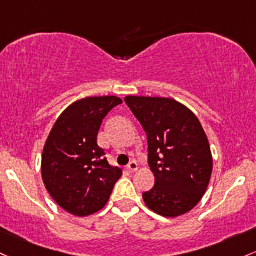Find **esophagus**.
<instances>
[{
	"label": "esophagus",
	"mask_w": 256,
	"mask_h": 256,
	"mask_svg": "<svg viewBox=\"0 0 256 256\" xmlns=\"http://www.w3.org/2000/svg\"><path fill=\"white\" fill-rule=\"evenodd\" d=\"M126 169L130 171V172H134V171H137V169H138V165H137L136 162H131Z\"/></svg>",
	"instance_id": "obj_1"
}]
</instances>
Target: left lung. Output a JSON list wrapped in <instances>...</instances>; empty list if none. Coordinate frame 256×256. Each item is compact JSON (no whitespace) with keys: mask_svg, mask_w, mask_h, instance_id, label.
<instances>
[{"mask_svg":"<svg viewBox=\"0 0 256 256\" xmlns=\"http://www.w3.org/2000/svg\"><path fill=\"white\" fill-rule=\"evenodd\" d=\"M147 134L154 186L142 194L152 212L176 218L193 209L206 193L212 171L209 141L190 109L172 98H124Z\"/></svg>","mask_w":256,"mask_h":256,"instance_id":"1","label":"left lung"}]
</instances>
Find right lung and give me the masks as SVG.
I'll list each match as a JSON object with an SVG mask.
<instances>
[{
	"mask_svg": "<svg viewBox=\"0 0 256 256\" xmlns=\"http://www.w3.org/2000/svg\"><path fill=\"white\" fill-rule=\"evenodd\" d=\"M122 103L116 96L86 97L66 106L50 131L41 158L44 187L62 209L87 216L106 206L122 170L97 144L103 118Z\"/></svg>",
	"mask_w": 256,
	"mask_h": 256,
	"instance_id": "obj_1",
	"label": "right lung"
}]
</instances>
